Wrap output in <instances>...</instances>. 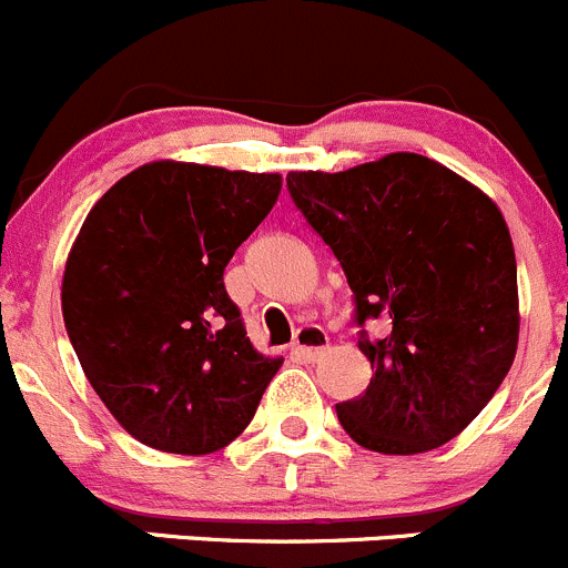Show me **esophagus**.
Segmentation results:
<instances>
[{"label": "esophagus", "instance_id": "esophagus-1", "mask_svg": "<svg viewBox=\"0 0 568 568\" xmlns=\"http://www.w3.org/2000/svg\"><path fill=\"white\" fill-rule=\"evenodd\" d=\"M328 347V334H325L320 325H303V328L295 331V342H292V353H297L301 358H320Z\"/></svg>", "mask_w": 568, "mask_h": 568}]
</instances>
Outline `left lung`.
I'll return each mask as SVG.
<instances>
[{"mask_svg":"<svg viewBox=\"0 0 568 568\" xmlns=\"http://www.w3.org/2000/svg\"><path fill=\"white\" fill-rule=\"evenodd\" d=\"M292 204L323 237L353 292L364 395L336 403L353 442L386 456L462 434L516 356V256L497 204L423 154L342 173L286 176ZM381 322L384 337L363 325Z\"/></svg>","mask_w":568,"mask_h":568,"instance_id":"1","label":"left lung"}]
</instances>
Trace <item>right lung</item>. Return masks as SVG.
<instances>
[{"instance_id":"obj_1","label":"right lung","mask_w":568,"mask_h":568,"mask_svg":"<svg viewBox=\"0 0 568 568\" xmlns=\"http://www.w3.org/2000/svg\"><path fill=\"white\" fill-rule=\"evenodd\" d=\"M278 190V173L151 162L82 223L63 276L65 331L95 395L143 445L221 450L282 367L254 351L223 284Z\"/></svg>"}]
</instances>
